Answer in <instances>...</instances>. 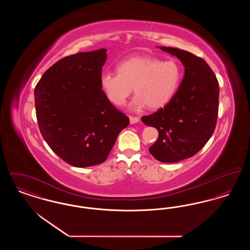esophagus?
I'll return each instance as SVG.
<instances>
[{
    "label": "esophagus",
    "instance_id": "obj_1",
    "mask_svg": "<svg viewBox=\"0 0 250 250\" xmlns=\"http://www.w3.org/2000/svg\"><path fill=\"white\" fill-rule=\"evenodd\" d=\"M129 120H130V124H136L140 121L139 117H135V116H129Z\"/></svg>",
    "mask_w": 250,
    "mask_h": 250
}]
</instances>
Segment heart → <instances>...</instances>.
<instances>
[{
  "mask_svg": "<svg viewBox=\"0 0 250 250\" xmlns=\"http://www.w3.org/2000/svg\"><path fill=\"white\" fill-rule=\"evenodd\" d=\"M116 69L117 73H102L99 83L107 100L117 107L125 104L132 87L136 96L131 107H163L175 95L182 80L181 65L174 60L132 56L121 61Z\"/></svg>",
  "mask_w": 250,
  "mask_h": 250,
  "instance_id": "obj_1",
  "label": "heart"
}]
</instances>
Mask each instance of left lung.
<instances>
[{
    "label": "left lung",
    "mask_w": 250,
    "mask_h": 250,
    "mask_svg": "<svg viewBox=\"0 0 250 250\" xmlns=\"http://www.w3.org/2000/svg\"><path fill=\"white\" fill-rule=\"evenodd\" d=\"M159 48L182 62L185 76L169 102L142 121L158 131L150 153L160 162L174 163L196 155L212 137L217 121L219 85L201 57L177 48Z\"/></svg>",
    "instance_id": "8db88e82"
}]
</instances>
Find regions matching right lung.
I'll return each instance as SVG.
<instances>
[{"mask_svg": "<svg viewBox=\"0 0 250 250\" xmlns=\"http://www.w3.org/2000/svg\"><path fill=\"white\" fill-rule=\"evenodd\" d=\"M107 49L60 60L35 88L36 118L51 150L79 167L104 162L129 118L103 93L99 79Z\"/></svg>", "mask_w": 250, "mask_h": 250, "instance_id": "right-lung-1", "label": "right lung"}]
</instances>
